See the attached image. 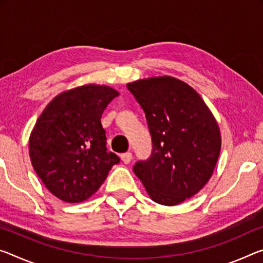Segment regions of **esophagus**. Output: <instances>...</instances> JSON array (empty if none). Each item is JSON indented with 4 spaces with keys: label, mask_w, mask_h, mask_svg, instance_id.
Segmentation results:
<instances>
[{
    "label": "esophagus",
    "mask_w": 263,
    "mask_h": 263,
    "mask_svg": "<svg viewBox=\"0 0 263 263\" xmlns=\"http://www.w3.org/2000/svg\"><path fill=\"white\" fill-rule=\"evenodd\" d=\"M120 159L124 162V164H128L132 160V153L131 152H126V153H123L122 156H120Z\"/></svg>",
    "instance_id": "esophagus-1"
}]
</instances>
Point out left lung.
Wrapping results in <instances>:
<instances>
[{
	"label": "left lung",
	"mask_w": 263,
	"mask_h": 263,
	"mask_svg": "<svg viewBox=\"0 0 263 263\" xmlns=\"http://www.w3.org/2000/svg\"><path fill=\"white\" fill-rule=\"evenodd\" d=\"M143 107L152 136L149 159L133 172L153 201L176 206L193 197L214 172L221 149L219 125L193 87L159 76L126 85Z\"/></svg>",
	"instance_id": "obj_1"
}]
</instances>
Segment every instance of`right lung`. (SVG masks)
<instances>
[{"label":"right lung","mask_w":263,"mask_h":263,"mask_svg":"<svg viewBox=\"0 0 263 263\" xmlns=\"http://www.w3.org/2000/svg\"><path fill=\"white\" fill-rule=\"evenodd\" d=\"M119 95L114 87L85 84L50 102L29 138V156L37 176L56 198L85 201L105 181L119 157L106 151L103 111Z\"/></svg>","instance_id":"add662e5"}]
</instances>
